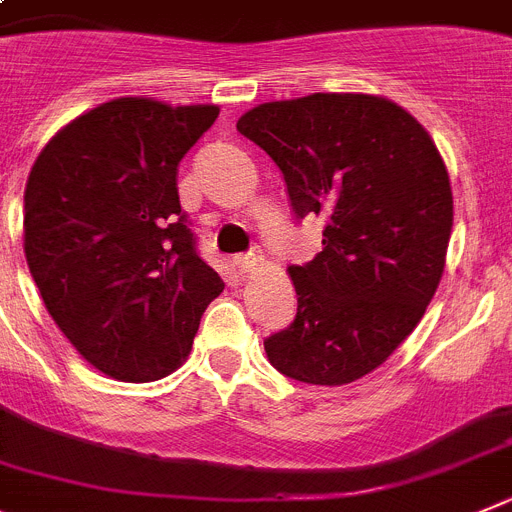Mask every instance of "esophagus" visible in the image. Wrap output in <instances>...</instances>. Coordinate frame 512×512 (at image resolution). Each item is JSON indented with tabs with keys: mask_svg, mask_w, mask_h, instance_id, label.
<instances>
[{
	"mask_svg": "<svg viewBox=\"0 0 512 512\" xmlns=\"http://www.w3.org/2000/svg\"><path fill=\"white\" fill-rule=\"evenodd\" d=\"M262 252L260 250H250V252H244V255H237V268L242 270V273H252V270L257 268V265H262Z\"/></svg>",
	"mask_w": 512,
	"mask_h": 512,
	"instance_id": "esophagus-1",
	"label": "esophagus"
}]
</instances>
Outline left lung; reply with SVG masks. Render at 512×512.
Segmentation results:
<instances>
[{
    "mask_svg": "<svg viewBox=\"0 0 512 512\" xmlns=\"http://www.w3.org/2000/svg\"><path fill=\"white\" fill-rule=\"evenodd\" d=\"M237 131L278 164L296 219L327 221L322 252L288 268L299 309L265 340L270 363L304 384L363 379L441 283L453 226L441 154L397 102L350 92L265 102Z\"/></svg>",
    "mask_w": 512,
    "mask_h": 512,
    "instance_id": "1",
    "label": "left lung"
}]
</instances>
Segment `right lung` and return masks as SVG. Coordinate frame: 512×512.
Instances as JSON below:
<instances>
[{
  "label": "right lung",
  "instance_id": "right-lung-1",
  "mask_svg": "<svg viewBox=\"0 0 512 512\" xmlns=\"http://www.w3.org/2000/svg\"><path fill=\"white\" fill-rule=\"evenodd\" d=\"M216 118V105L118 97L61 128L30 170V275L59 330L113 379L175 371L224 291L177 195L182 157Z\"/></svg>",
  "mask_w": 512,
  "mask_h": 512
}]
</instances>
